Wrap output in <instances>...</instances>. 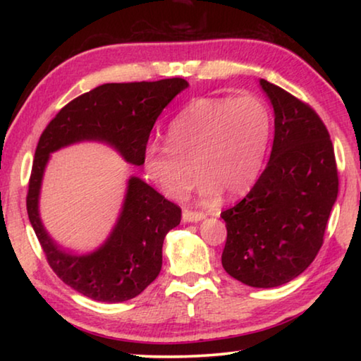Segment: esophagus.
<instances>
[{"instance_id":"obj_1","label":"esophagus","mask_w":361,"mask_h":361,"mask_svg":"<svg viewBox=\"0 0 361 361\" xmlns=\"http://www.w3.org/2000/svg\"><path fill=\"white\" fill-rule=\"evenodd\" d=\"M207 215L204 212H192V210H183V219L188 223H199L202 221Z\"/></svg>"}]
</instances>
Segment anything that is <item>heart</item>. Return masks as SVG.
Here are the masks:
<instances>
[{"mask_svg":"<svg viewBox=\"0 0 361 361\" xmlns=\"http://www.w3.org/2000/svg\"><path fill=\"white\" fill-rule=\"evenodd\" d=\"M269 137L271 116L256 97H200L170 122L169 145L146 148L145 170L164 194L181 199L192 183L194 163L204 199L221 191L239 197L258 180Z\"/></svg>","mask_w":361,"mask_h":361,"instance_id":"1","label":"heart"}]
</instances>
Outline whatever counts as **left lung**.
<instances>
[{
    "label": "left lung",
    "instance_id": "1",
    "mask_svg": "<svg viewBox=\"0 0 361 361\" xmlns=\"http://www.w3.org/2000/svg\"><path fill=\"white\" fill-rule=\"evenodd\" d=\"M271 99L274 145L264 172L239 204L221 212L228 237L224 271L255 288L290 282L323 245L338 197V167L331 138L315 109L261 79Z\"/></svg>",
    "mask_w": 361,
    "mask_h": 361
}]
</instances>
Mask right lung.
I'll list each match as a JSON object with an SVG mask.
<instances>
[{"label": "right lung", "instance_id": "right-lung-1", "mask_svg": "<svg viewBox=\"0 0 361 361\" xmlns=\"http://www.w3.org/2000/svg\"><path fill=\"white\" fill-rule=\"evenodd\" d=\"M188 87L181 78L103 84L65 105L41 133L28 181L27 212L52 271L81 295L100 302L138 296L162 267V243L181 221V209L132 176L122 213L108 240L90 255H73L47 235L38 213L49 154L82 140L114 146L127 162L143 166L149 133L162 109Z\"/></svg>", "mask_w": 361, "mask_h": 361}]
</instances>
